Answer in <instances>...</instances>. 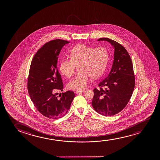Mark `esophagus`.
I'll use <instances>...</instances> for the list:
<instances>
[{
	"label": "esophagus",
	"instance_id": "esophagus-1",
	"mask_svg": "<svg viewBox=\"0 0 160 160\" xmlns=\"http://www.w3.org/2000/svg\"><path fill=\"white\" fill-rule=\"evenodd\" d=\"M84 92H85V90H83V91H77L75 92V93L79 94V93H81Z\"/></svg>",
	"mask_w": 160,
	"mask_h": 160
}]
</instances>
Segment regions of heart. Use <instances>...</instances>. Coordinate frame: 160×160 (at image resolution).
<instances>
[{"instance_id": "heart-1", "label": "heart", "mask_w": 160, "mask_h": 160, "mask_svg": "<svg viewBox=\"0 0 160 160\" xmlns=\"http://www.w3.org/2000/svg\"><path fill=\"white\" fill-rule=\"evenodd\" d=\"M70 59H63L59 64L62 74L70 78L79 66L78 73L68 83V89L82 91L88 86L91 77H100L104 72L109 61V52L103 47L93 48L85 44H78L69 51Z\"/></svg>"}]
</instances>
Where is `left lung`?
Returning a JSON list of instances; mask_svg holds the SVG:
<instances>
[{
    "label": "left lung",
    "instance_id": "1",
    "mask_svg": "<svg viewBox=\"0 0 160 160\" xmlns=\"http://www.w3.org/2000/svg\"><path fill=\"white\" fill-rule=\"evenodd\" d=\"M97 41H107L112 45L114 61L108 76L99 83L100 90H93L92 105L99 114L111 116L121 112L131 97L135 85L133 64L126 48L118 42L107 38Z\"/></svg>",
    "mask_w": 160,
    "mask_h": 160
}]
</instances>
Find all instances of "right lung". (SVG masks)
<instances>
[{
    "instance_id": "1",
    "label": "right lung",
    "mask_w": 160,
    "mask_h": 160,
    "mask_svg": "<svg viewBox=\"0 0 160 160\" xmlns=\"http://www.w3.org/2000/svg\"><path fill=\"white\" fill-rule=\"evenodd\" d=\"M69 42L61 39L46 42L35 53L31 62L28 90L37 109L46 118L58 119L70 109L74 93L63 91L61 76L57 68V60L64 45Z\"/></svg>"
}]
</instances>
